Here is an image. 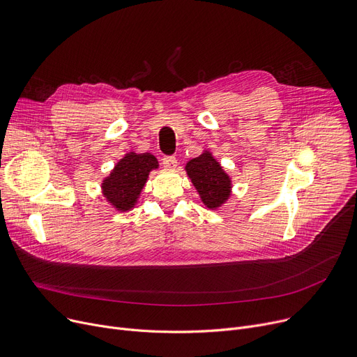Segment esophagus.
<instances>
[{"mask_svg":"<svg viewBox=\"0 0 357 357\" xmlns=\"http://www.w3.org/2000/svg\"><path fill=\"white\" fill-rule=\"evenodd\" d=\"M162 164H164V167H167V169H174V167L177 165V158L174 155H164Z\"/></svg>","mask_w":357,"mask_h":357,"instance_id":"34e87169","label":"esophagus"}]
</instances>
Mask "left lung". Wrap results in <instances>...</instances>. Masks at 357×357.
Listing matches in <instances>:
<instances>
[{"label": "left lung", "instance_id": "1", "mask_svg": "<svg viewBox=\"0 0 357 357\" xmlns=\"http://www.w3.org/2000/svg\"><path fill=\"white\" fill-rule=\"evenodd\" d=\"M185 170L208 208L220 206L229 197L230 180L223 173L220 164L208 153L188 161Z\"/></svg>", "mask_w": 357, "mask_h": 357}]
</instances>
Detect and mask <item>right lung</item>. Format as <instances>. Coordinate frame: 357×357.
<instances>
[{"instance_id": "obj_1", "label": "right lung", "mask_w": 357, "mask_h": 357, "mask_svg": "<svg viewBox=\"0 0 357 357\" xmlns=\"http://www.w3.org/2000/svg\"><path fill=\"white\" fill-rule=\"evenodd\" d=\"M158 162L151 154H127L116 165L111 176L103 181V193L119 211L131 208L149 177L150 170Z\"/></svg>"}]
</instances>
